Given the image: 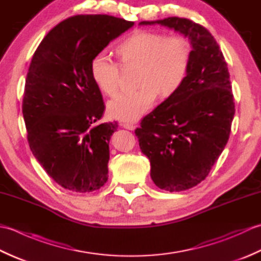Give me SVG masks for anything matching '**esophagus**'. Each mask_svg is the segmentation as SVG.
<instances>
[{
  "instance_id": "1",
  "label": "esophagus",
  "mask_w": 261,
  "mask_h": 261,
  "mask_svg": "<svg viewBox=\"0 0 261 261\" xmlns=\"http://www.w3.org/2000/svg\"><path fill=\"white\" fill-rule=\"evenodd\" d=\"M122 125H123V127H125V129H127V130H135L136 129V125L135 124L127 123V122H125V123H123Z\"/></svg>"
}]
</instances>
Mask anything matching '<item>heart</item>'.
<instances>
[{"label": "heart", "mask_w": 261, "mask_h": 261, "mask_svg": "<svg viewBox=\"0 0 261 261\" xmlns=\"http://www.w3.org/2000/svg\"><path fill=\"white\" fill-rule=\"evenodd\" d=\"M124 67L140 66L139 90L122 93L108 104L111 116L136 121L151 109L157 94L173 96L184 84L192 63V45L182 36L137 31L116 48ZM91 76L104 94L114 96L121 82V67L107 53H98L91 60Z\"/></svg>", "instance_id": "1"}]
</instances>
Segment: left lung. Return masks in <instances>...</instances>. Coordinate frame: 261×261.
Returning a JSON list of instances; mask_svg holds the SVG:
<instances>
[{
    "instance_id": "obj_1",
    "label": "left lung",
    "mask_w": 261,
    "mask_h": 261,
    "mask_svg": "<svg viewBox=\"0 0 261 261\" xmlns=\"http://www.w3.org/2000/svg\"><path fill=\"white\" fill-rule=\"evenodd\" d=\"M140 24L173 28L193 47L184 84L135 131L154 184L169 192L185 191L206 178L229 140L236 109L228 66L210 31L190 19L170 16Z\"/></svg>"
}]
</instances>
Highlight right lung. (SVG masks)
<instances>
[{
	"label": "right lung",
	"mask_w": 261,
	"mask_h": 261,
	"mask_svg": "<svg viewBox=\"0 0 261 261\" xmlns=\"http://www.w3.org/2000/svg\"><path fill=\"white\" fill-rule=\"evenodd\" d=\"M134 24L108 14L70 16L33 54L22 101L28 142L46 173L66 190L93 192L108 180L109 143L118 122L97 123L105 105L90 65Z\"/></svg>",
	"instance_id": "right-lung-1"
}]
</instances>
